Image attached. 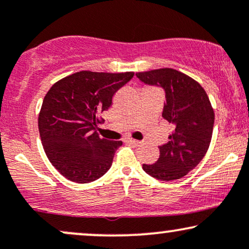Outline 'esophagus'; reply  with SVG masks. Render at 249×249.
Wrapping results in <instances>:
<instances>
[{
	"label": "esophagus",
	"mask_w": 249,
	"mask_h": 249,
	"mask_svg": "<svg viewBox=\"0 0 249 249\" xmlns=\"http://www.w3.org/2000/svg\"><path fill=\"white\" fill-rule=\"evenodd\" d=\"M125 142H130V144H132V145H139V144H141V142L136 141V139L130 138V137H127V138H125Z\"/></svg>",
	"instance_id": "34e87169"
}]
</instances>
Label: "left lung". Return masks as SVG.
<instances>
[{
    "label": "left lung",
    "mask_w": 249,
    "mask_h": 249,
    "mask_svg": "<svg viewBox=\"0 0 249 249\" xmlns=\"http://www.w3.org/2000/svg\"><path fill=\"white\" fill-rule=\"evenodd\" d=\"M136 76L144 84L164 89L162 118L174 127L168 142L159 146L156 164H144L142 170L162 181L182 178L202 160L212 139L214 111L206 91L193 78L170 68Z\"/></svg>",
    "instance_id": "left-lung-1"
}]
</instances>
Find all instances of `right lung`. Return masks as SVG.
I'll return each instance as SVG.
<instances>
[{"label":"right lung","instance_id":"add662e5","mask_svg":"<svg viewBox=\"0 0 249 249\" xmlns=\"http://www.w3.org/2000/svg\"><path fill=\"white\" fill-rule=\"evenodd\" d=\"M134 72L79 71L51 87L43 99L38 131L53 166L71 181H95L111 167L122 142L96 132L98 115L112 105V97Z\"/></svg>","mask_w":249,"mask_h":249}]
</instances>
